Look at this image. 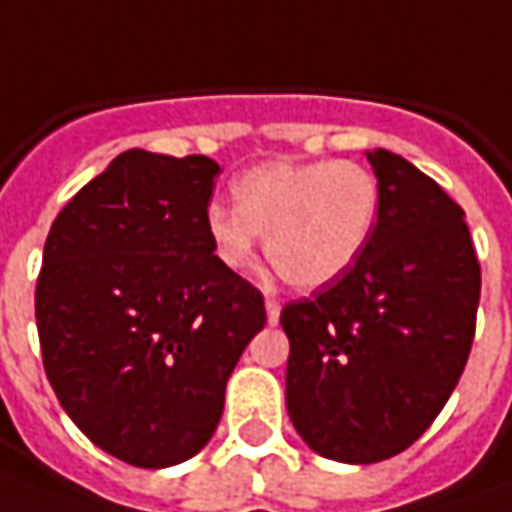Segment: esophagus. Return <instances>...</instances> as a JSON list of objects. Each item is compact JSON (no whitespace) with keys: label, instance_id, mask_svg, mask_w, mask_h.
<instances>
[{"label":"esophagus","instance_id":"esophagus-1","mask_svg":"<svg viewBox=\"0 0 512 512\" xmlns=\"http://www.w3.org/2000/svg\"><path fill=\"white\" fill-rule=\"evenodd\" d=\"M266 317H269V323H280V303L274 300V297H266Z\"/></svg>","mask_w":512,"mask_h":512}]
</instances>
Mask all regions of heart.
I'll list each match as a JSON object with an SVG mask.
<instances>
[{"instance_id":"1","label":"heart","mask_w":512,"mask_h":512,"mask_svg":"<svg viewBox=\"0 0 512 512\" xmlns=\"http://www.w3.org/2000/svg\"><path fill=\"white\" fill-rule=\"evenodd\" d=\"M232 192L235 206L212 203L203 215L218 260L249 266L260 235L274 272L297 289L343 277L377 226V175L357 161L263 164L243 172Z\"/></svg>"}]
</instances>
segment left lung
I'll use <instances>...</instances> for the list:
<instances>
[{"mask_svg": "<svg viewBox=\"0 0 512 512\" xmlns=\"http://www.w3.org/2000/svg\"><path fill=\"white\" fill-rule=\"evenodd\" d=\"M368 161L379 215L362 255L280 311L291 422L348 465L391 459L431 428L465 371L482 291L462 206L402 155Z\"/></svg>", "mask_w": 512, "mask_h": 512, "instance_id": "8db88e82", "label": "left lung"}]
</instances>
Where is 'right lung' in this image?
<instances>
[{
  "instance_id": "1",
  "label": "right lung",
  "mask_w": 512,
  "mask_h": 512,
  "mask_svg": "<svg viewBox=\"0 0 512 512\" xmlns=\"http://www.w3.org/2000/svg\"><path fill=\"white\" fill-rule=\"evenodd\" d=\"M221 167L127 150L67 201L45 240L36 326L67 416L135 467L192 459L226 379L266 326L263 294L212 255Z\"/></svg>"
}]
</instances>
